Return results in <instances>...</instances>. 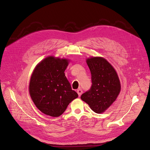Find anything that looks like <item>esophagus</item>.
<instances>
[{"instance_id":"esophagus-1","label":"esophagus","mask_w":150,"mask_h":150,"mask_svg":"<svg viewBox=\"0 0 150 150\" xmlns=\"http://www.w3.org/2000/svg\"><path fill=\"white\" fill-rule=\"evenodd\" d=\"M77 93H78V96H81V95L83 93V90L81 89H79L77 90Z\"/></svg>"}]
</instances>
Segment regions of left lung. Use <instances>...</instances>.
<instances>
[{
  "label": "left lung",
  "instance_id": "left-lung-1",
  "mask_svg": "<svg viewBox=\"0 0 150 150\" xmlns=\"http://www.w3.org/2000/svg\"><path fill=\"white\" fill-rule=\"evenodd\" d=\"M87 64L91 74L92 85L81 99L96 113H101L115 101L121 90V84L115 69L105 59H88Z\"/></svg>",
  "mask_w": 150,
  "mask_h": 150
}]
</instances>
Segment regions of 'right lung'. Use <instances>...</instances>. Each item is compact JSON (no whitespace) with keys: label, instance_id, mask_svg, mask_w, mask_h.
Wrapping results in <instances>:
<instances>
[{"label":"right lung","instance_id":"add662e5","mask_svg":"<svg viewBox=\"0 0 150 150\" xmlns=\"http://www.w3.org/2000/svg\"><path fill=\"white\" fill-rule=\"evenodd\" d=\"M66 59L48 57L36 66L32 74L29 93L34 103L45 115L61 116L78 94L71 88L64 74Z\"/></svg>","mask_w":150,"mask_h":150}]
</instances>
